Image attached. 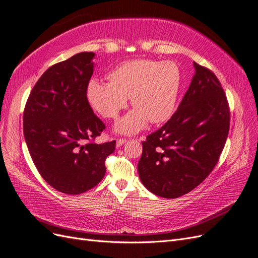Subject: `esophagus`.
Instances as JSON below:
<instances>
[{
    "mask_svg": "<svg viewBox=\"0 0 258 258\" xmlns=\"http://www.w3.org/2000/svg\"><path fill=\"white\" fill-rule=\"evenodd\" d=\"M125 142V139H117V141H116V146L119 148V147H121L122 144Z\"/></svg>",
    "mask_w": 258,
    "mask_h": 258,
    "instance_id": "obj_1",
    "label": "esophagus"
}]
</instances>
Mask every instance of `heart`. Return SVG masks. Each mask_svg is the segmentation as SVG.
<instances>
[{
	"label": "heart",
	"instance_id": "obj_1",
	"mask_svg": "<svg viewBox=\"0 0 258 258\" xmlns=\"http://www.w3.org/2000/svg\"><path fill=\"white\" fill-rule=\"evenodd\" d=\"M108 80L109 83L92 79L86 98L99 115L115 119L130 97L135 108L116 122V133L135 135L149 121L161 123L172 116L180 87V73L174 62L127 61L110 71Z\"/></svg>",
	"mask_w": 258,
	"mask_h": 258
}]
</instances>
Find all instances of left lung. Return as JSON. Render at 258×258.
I'll return each instance as SVG.
<instances>
[{"instance_id":"obj_1","label":"left lung","mask_w":258,"mask_h":258,"mask_svg":"<svg viewBox=\"0 0 258 258\" xmlns=\"http://www.w3.org/2000/svg\"><path fill=\"white\" fill-rule=\"evenodd\" d=\"M195 74L171 119L142 142L138 164L144 187L163 198H177L206 179L227 141L230 109L219 80L194 62Z\"/></svg>"}]
</instances>
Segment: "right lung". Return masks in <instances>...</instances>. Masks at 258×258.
<instances>
[{
  "label": "right lung",
  "instance_id": "add662e5",
  "mask_svg": "<svg viewBox=\"0 0 258 258\" xmlns=\"http://www.w3.org/2000/svg\"><path fill=\"white\" fill-rule=\"evenodd\" d=\"M94 52H80L43 73L24 110V137L35 166L54 189L79 195L95 187L116 141L93 142L105 129L86 98Z\"/></svg>",
  "mask_w": 258,
  "mask_h": 258
}]
</instances>
